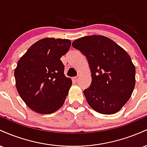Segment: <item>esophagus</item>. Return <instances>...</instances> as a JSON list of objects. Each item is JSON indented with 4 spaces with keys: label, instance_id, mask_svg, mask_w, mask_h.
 <instances>
[{
    "label": "esophagus",
    "instance_id": "obj_1",
    "mask_svg": "<svg viewBox=\"0 0 147 147\" xmlns=\"http://www.w3.org/2000/svg\"><path fill=\"white\" fill-rule=\"evenodd\" d=\"M79 76H77V77L72 78V82H75V83H77V82L79 81Z\"/></svg>",
    "mask_w": 147,
    "mask_h": 147
}]
</instances>
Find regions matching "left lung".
Segmentation results:
<instances>
[{
    "instance_id": "obj_1",
    "label": "left lung",
    "mask_w": 147,
    "mask_h": 147,
    "mask_svg": "<svg viewBox=\"0 0 147 147\" xmlns=\"http://www.w3.org/2000/svg\"><path fill=\"white\" fill-rule=\"evenodd\" d=\"M72 45L88 61L92 82L84 90L88 104L104 115L120 111L136 85V68L127 52L111 38L100 35L82 37Z\"/></svg>"
}]
</instances>
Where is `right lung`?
Wrapping results in <instances>:
<instances>
[{"label": "right lung", "instance_id": "1", "mask_svg": "<svg viewBox=\"0 0 147 147\" xmlns=\"http://www.w3.org/2000/svg\"><path fill=\"white\" fill-rule=\"evenodd\" d=\"M69 39L45 38L32 45L14 70L16 87L26 105L40 114H50L63 106L72 85L64 75L61 57L67 53Z\"/></svg>", "mask_w": 147, "mask_h": 147}]
</instances>
